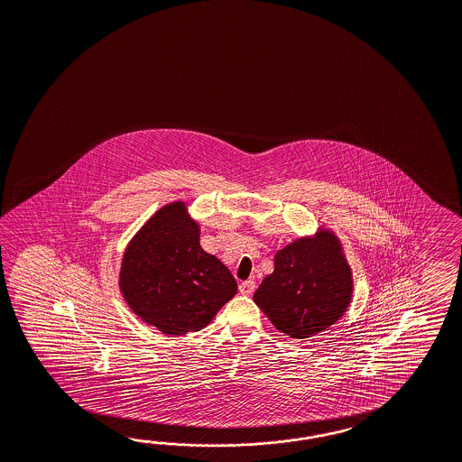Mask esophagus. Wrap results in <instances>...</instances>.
Returning <instances> with one entry per match:
<instances>
[{
    "instance_id": "1",
    "label": "esophagus",
    "mask_w": 462,
    "mask_h": 462,
    "mask_svg": "<svg viewBox=\"0 0 462 462\" xmlns=\"http://www.w3.org/2000/svg\"><path fill=\"white\" fill-rule=\"evenodd\" d=\"M238 291H240V294H244V296H250V294L255 291V282H254V281H244V282H240Z\"/></svg>"
}]
</instances>
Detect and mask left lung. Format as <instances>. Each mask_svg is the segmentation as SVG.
Masks as SVG:
<instances>
[{
	"instance_id": "obj_1",
	"label": "left lung",
	"mask_w": 462,
	"mask_h": 462,
	"mask_svg": "<svg viewBox=\"0 0 462 462\" xmlns=\"http://www.w3.org/2000/svg\"><path fill=\"white\" fill-rule=\"evenodd\" d=\"M351 294V269L341 244L333 232L319 230L275 254L274 273L263 279L254 300L281 333L304 339L335 325Z\"/></svg>"
}]
</instances>
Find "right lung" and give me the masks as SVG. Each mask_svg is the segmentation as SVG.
I'll use <instances>...</instances> for the list:
<instances>
[{
  "label": "right lung",
  "mask_w": 462,
  "mask_h": 462,
  "mask_svg": "<svg viewBox=\"0 0 462 462\" xmlns=\"http://www.w3.org/2000/svg\"><path fill=\"white\" fill-rule=\"evenodd\" d=\"M127 306L164 335L199 331L237 294L230 271L199 245L187 205H164L129 242L119 274Z\"/></svg>",
  "instance_id": "right-lung-1"
}]
</instances>
